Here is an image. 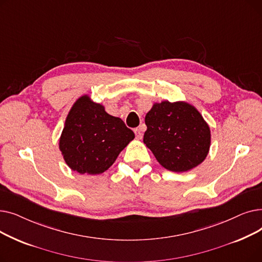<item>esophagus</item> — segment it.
Listing matches in <instances>:
<instances>
[{
	"label": "esophagus",
	"instance_id": "esophagus-1",
	"mask_svg": "<svg viewBox=\"0 0 262 262\" xmlns=\"http://www.w3.org/2000/svg\"><path fill=\"white\" fill-rule=\"evenodd\" d=\"M135 135L137 139H142V130L141 128H136L135 129Z\"/></svg>",
	"mask_w": 262,
	"mask_h": 262
}]
</instances>
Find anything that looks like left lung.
<instances>
[{
  "label": "left lung",
  "mask_w": 262,
  "mask_h": 262,
  "mask_svg": "<svg viewBox=\"0 0 262 262\" xmlns=\"http://www.w3.org/2000/svg\"><path fill=\"white\" fill-rule=\"evenodd\" d=\"M143 142L163 168L186 172L204 161L210 129L198 110L185 102L156 103L145 116Z\"/></svg>",
  "instance_id": "1"
}]
</instances>
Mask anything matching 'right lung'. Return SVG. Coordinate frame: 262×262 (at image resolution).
Here are the masks:
<instances>
[{
	"label": "right lung",
	"instance_id": "1",
	"mask_svg": "<svg viewBox=\"0 0 262 262\" xmlns=\"http://www.w3.org/2000/svg\"><path fill=\"white\" fill-rule=\"evenodd\" d=\"M134 138V132L120 118L108 115L101 104L84 95L67 117L59 148L73 171L95 175L112 167Z\"/></svg>",
	"mask_w": 262,
	"mask_h": 262
}]
</instances>
